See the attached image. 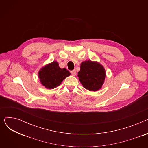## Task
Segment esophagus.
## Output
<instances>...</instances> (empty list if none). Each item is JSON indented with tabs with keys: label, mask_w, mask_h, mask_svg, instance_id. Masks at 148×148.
Listing matches in <instances>:
<instances>
[{
	"label": "esophagus",
	"mask_w": 148,
	"mask_h": 148,
	"mask_svg": "<svg viewBox=\"0 0 148 148\" xmlns=\"http://www.w3.org/2000/svg\"><path fill=\"white\" fill-rule=\"evenodd\" d=\"M71 74L73 75H75L77 74L75 69H74V70H72V71H71Z\"/></svg>",
	"instance_id": "esophagus-1"
}]
</instances>
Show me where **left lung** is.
I'll use <instances>...</instances> for the list:
<instances>
[{
  "label": "left lung",
  "instance_id": "8db88e82",
  "mask_svg": "<svg viewBox=\"0 0 148 148\" xmlns=\"http://www.w3.org/2000/svg\"><path fill=\"white\" fill-rule=\"evenodd\" d=\"M78 77L85 89L97 91L101 88L104 83L106 71L104 67L98 62L87 60L81 64Z\"/></svg>",
  "mask_w": 148,
  "mask_h": 148
}]
</instances>
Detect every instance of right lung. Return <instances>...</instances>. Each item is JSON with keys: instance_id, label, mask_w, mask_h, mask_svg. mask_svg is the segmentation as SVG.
I'll use <instances>...</instances> for the list:
<instances>
[{"instance_id": "add662e5", "label": "right lung", "mask_w": 148, "mask_h": 148, "mask_svg": "<svg viewBox=\"0 0 148 148\" xmlns=\"http://www.w3.org/2000/svg\"><path fill=\"white\" fill-rule=\"evenodd\" d=\"M38 74L42 84L49 89L59 86L61 82L70 75L69 71L66 68H60L56 61L42 68Z\"/></svg>"}]
</instances>
